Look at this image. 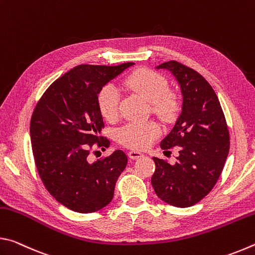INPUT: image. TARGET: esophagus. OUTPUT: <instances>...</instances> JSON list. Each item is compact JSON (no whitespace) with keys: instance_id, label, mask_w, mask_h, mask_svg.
<instances>
[{"instance_id":"34e87169","label":"esophagus","mask_w":255,"mask_h":255,"mask_svg":"<svg viewBox=\"0 0 255 255\" xmlns=\"http://www.w3.org/2000/svg\"><path fill=\"white\" fill-rule=\"evenodd\" d=\"M128 156L131 159H137L139 157H143V154H141L140 152H137V150H130V152L128 153Z\"/></svg>"}]
</instances>
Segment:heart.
I'll return each mask as SVG.
<instances>
[{
    "mask_svg": "<svg viewBox=\"0 0 255 255\" xmlns=\"http://www.w3.org/2000/svg\"><path fill=\"white\" fill-rule=\"evenodd\" d=\"M126 85L132 92L150 103L152 110L161 119H171L178 110V99L170 91L165 77L159 73L139 68L126 79ZM98 107L108 120L115 119L119 112L120 96L114 84H107L98 93ZM159 135V128L154 123H129L120 128L117 139L122 145L133 149L148 147Z\"/></svg>",
    "mask_w": 255,
    "mask_h": 255,
    "instance_id": "b5f03b06",
    "label": "heart"
}]
</instances>
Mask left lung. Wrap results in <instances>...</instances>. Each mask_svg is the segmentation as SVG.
Wrapping results in <instances>:
<instances>
[{"label":"left lung","instance_id":"8db88e82","mask_svg":"<svg viewBox=\"0 0 255 255\" xmlns=\"http://www.w3.org/2000/svg\"><path fill=\"white\" fill-rule=\"evenodd\" d=\"M157 68L172 72L183 96L182 112L161 141L162 149L179 146L173 165L155 162L152 185L159 199L180 208L196 205L217 182L230 152V131L214 89L197 71L176 60Z\"/></svg>","mask_w":255,"mask_h":255}]
</instances>
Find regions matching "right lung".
<instances>
[{
	"mask_svg": "<svg viewBox=\"0 0 255 255\" xmlns=\"http://www.w3.org/2000/svg\"><path fill=\"white\" fill-rule=\"evenodd\" d=\"M131 65L72 68L50 84L32 112L30 137L38 173L50 195L76 213H94L110 204L127 165V155L120 149L93 163L89 155L94 145H110L100 136L105 124L98 93Z\"/></svg>",
	"mask_w": 255,
	"mask_h": 255,
	"instance_id": "1",
	"label": "right lung"
}]
</instances>
